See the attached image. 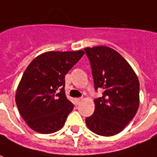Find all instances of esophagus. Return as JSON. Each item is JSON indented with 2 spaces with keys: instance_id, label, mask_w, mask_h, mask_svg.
<instances>
[{
  "instance_id": "esophagus-1",
  "label": "esophagus",
  "mask_w": 157,
  "mask_h": 157,
  "mask_svg": "<svg viewBox=\"0 0 157 157\" xmlns=\"http://www.w3.org/2000/svg\"><path fill=\"white\" fill-rule=\"evenodd\" d=\"M82 99H83L82 98H77V99H75V102H76L77 105H79L80 102L82 101Z\"/></svg>"
}]
</instances>
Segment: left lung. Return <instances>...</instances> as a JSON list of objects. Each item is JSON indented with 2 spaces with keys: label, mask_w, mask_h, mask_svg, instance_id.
Masks as SVG:
<instances>
[{
  "label": "left lung",
  "mask_w": 157,
  "mask_h": 157,
  "mask_svg": "<svg viewBox=\"0 0 157 157\" xmlns=\"http://www.w3.org/2000/svg\"><path fill=\"white\" fill-rule=\"evenodd\" d=\"M90 62L94 90L102 97L94 99L95 109L85 120L88 128L102 136L120 133L136 114L140 83L128 62L114 49L99 46L84 48Z\"/></svg>",
  "instance_id": "8db88e82"
}]
</instances>
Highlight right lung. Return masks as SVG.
Returning a JSON list of instances; mask_svg holds the SVG:
<instances>
[{"instance_id": "right-lung-1", "label": "right lung", "mask_w": 157, "mask_h": 157, "mask_svg": "<svg viewBox=\"0 0 157 157\" xmlns=\"http://www.w3.org/2000/svg\"><path fill=\"white\" fill-rule=\"evenodd\" d=\"M84 52H47L37 56L24 72L16 103L28 126L38 133L56 132L63 126L74 105L65 95V75Z\"/></svg>"}]
</instances>
